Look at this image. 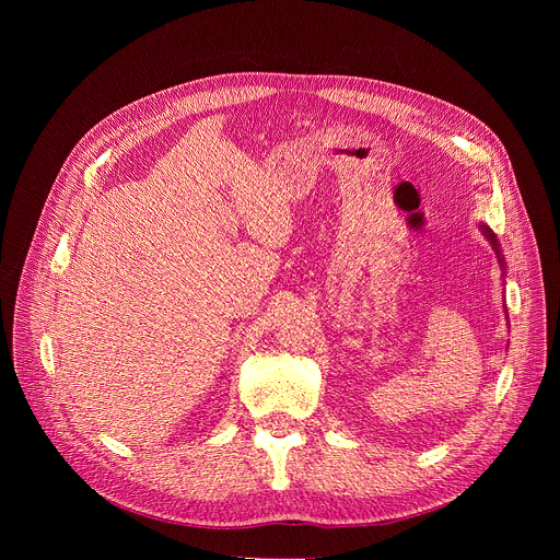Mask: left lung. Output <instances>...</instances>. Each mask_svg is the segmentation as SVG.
Here are the masks:
<instances>
[{"label":"left lung","mask_w":560,"mask_h":560,"mask_svg":"<svg viewBox=\"0 0 560 560\" xmlns=\"http://www.w3.org/2000/svg\"><path fill=\"white\" fill-rule=\"evenodd\" d=\"M483 228V234L488 236V242L494 246V250H497V255H499V261L503 264V255H501V250H499V242H497V236H494V232L488 228V225H481Z\"/></svg>","instance_id":"1"}]
</instances>
